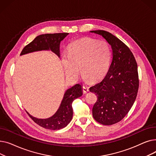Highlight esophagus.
I'll use <instances>...</instances> for the list:
<instances>
[{"instance_id":"34e87169","label":"esophagus","mask_w":156,"mask_h":156,"mask_svg":"<svg viewBox=\"0 0 156 156\" xmlns=\"http://www.w3.org/2000/svg\"><path fill=\"white\" fill-rule=\"evenodd\" d=\"M88 91H89L88 87H87L86 86L83 87V94H87Z\"/></svg>"}]
</instances>
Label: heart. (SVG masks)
<instances>
[{
    "mask_svg": "<svg viewBox=\"0 0 156 156\" xmlns=\"http://www.w3.org/2000/svg\"><path fill=\"white\" fill-rule=\"evenodd\" d=\"M112 52L109 44L105 41H97L84 38L73 42L67 54H64L61 63L68 78L76 80L79 68L85 80L97 81L109 70Z\"/></svg>",
    "mask_w": 156,
    "mask_h": 156,
    "instance_id": "1",
    "label": "heart"
}]
</instances>
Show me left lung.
<instances>
[{"instance_id": "left-lung-1", "label": "left lung", "mask_w": 156, "mask_h": 156, "mask_svg": "<svg viewBox=\"0 0 156 156\" xmlns=\"http://www.w3.org/2000/svg\"><path fill=\"white\" fill-rule=\"evenodd\" d=\"M102 36L111 46L112 60L104 78L90 88L97 95L94 118L104 125L120 121L136 99L139 86L137 64L129 48L116 37L104 30L90 31Z\"/></svg>"}]
</instances>
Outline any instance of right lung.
Segmentation results:
<instances>
[{"instance_id":"obj_1","label":"right lung","mask_w":156,"mask_h":156,"mask_svg":"<svg viewBox=\"0 0 156 156\" xmlns=\"http://www.w3.org/2000/svg\"><path fill=\"white\" fill-rule=\"evenodd\" d=\"M68 34V33H60L38 35L31 43L24 47L20 55L37 51H51L60 57L61 42ZM82 89V86L79 83L67 89L64 94L59 108L50 118L40 119L27 113L37 125L45 129L52 130L62 129L66 126L71 121L73 114L72 102L83 95Z\"/></svg>"}]
</instances>
